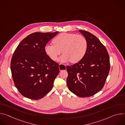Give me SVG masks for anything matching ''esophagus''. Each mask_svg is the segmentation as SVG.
I'll return each mask as SVG.
<instances>
[{"label": "esophagus", "mask_w": 125, "mask_h": 125, "mask_svg": "<svg viewBox=\"0 0 125 125\" xmlns=\"http://www.w3.org/2000/svg\"><path fill=\"white\" fill-rule=\"evenodd\" d=\"M61 64H59V69H60V66L61 65ZM65 67H66V65H65ZM61 70V69H60V71H61V70Z\"/></svg>", "instance_id": "34e87169"}]
</instances>
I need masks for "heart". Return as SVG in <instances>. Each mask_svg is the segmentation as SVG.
I'll return each instance as SVG.
<instances>
[{
  "mask_svg": "<svg viewBox=\"0 0 125 125\" xmlns=\"http://www.w3.org/2000/svg\"><path fill=\"white\" fill-rule=\"evenodd\" d=\"M52 42L54 45L47 44L45 46L46 54L51 60L56 61L62 51L63 54L60 60L63 62H79L85 56L88 46L87 40L83 35L75 33H61Z\"/></svg>",
  "mask_w": 125,
  "mask_h": 125,
  "instance_id": "1",
  "label": "heart"
}]
</instances>
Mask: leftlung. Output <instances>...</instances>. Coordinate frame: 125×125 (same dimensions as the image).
Instances as JSON below:
<instances>
[{
	"label": "left lung",
	"instance_id": "obj_1",
	"mask_svg": "<svg viewBox=\"0 0 125 125\" xmlns=\"http://www.w3.org/2000/svg\"><path fill=\"white\" fill-rule=\"evenodd\" d=\"M79 31L86 38L88 46L84 57L78 63L66 67L69 90L81 97L91 96L104 86L110 67L108 53L94 35Z\"/></svg>",
	"mask_w": 125,
	"mask_h": 125
}]
</instances>
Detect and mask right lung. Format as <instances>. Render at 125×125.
<instances>
[{
    "mask_svg": "<svg viewBox=\"0 0 125 125\" xmlns=\"http://www.w3.org/2000/svg\"><path fill=\"white\" fill-rule=\"evenodd\" d=\"M58 32H33L15 49L11 61L12 77L23 96L40 99L52 88L59 73V65L46 54L44 48Z\"/></svg>",
    "mask_w": 125,
    "mask_h": 125,
    "instance_id": "obj_1",
    "label": "right lung"
}]
</instances>
